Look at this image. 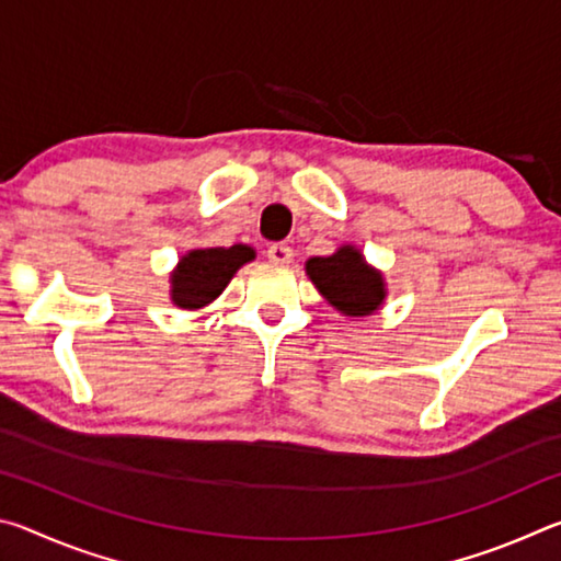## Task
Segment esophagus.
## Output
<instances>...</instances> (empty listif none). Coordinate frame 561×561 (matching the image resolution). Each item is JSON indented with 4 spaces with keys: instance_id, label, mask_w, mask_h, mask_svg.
Instances as JSON below:
<instances>
[{
    "instance_id": "34e87169",
    "label": "esophagus",
    "mask_w": 561,
    "mask_h": 561,
    "mask_svg": "<svg viewBox=\"0 0 561 561\" xmlns=\"http://www.w3.org/2000/svg\"><path fill=\"white\" fill-rule=\"evenodd\" d=\"M267 254H270V260L274 264H289L294 260L291 247H287V244H272L270 250H267Z\"/></svg>"
}]
</instances>
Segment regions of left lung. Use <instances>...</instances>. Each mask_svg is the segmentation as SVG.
I'll return each instance as SVG.
<instances>
[{
	"label": "left lung",
	"mask_w": 561,
	"mask_h": 561,
	"mask_svg": "<svg viewBox=\"0 0 561 561\" xmlns=\"http://www.w3.org/2000/svg\"><path fill=\"white\" fill-rule=\"evenodd\" d=\"M304 270L321 297L348 319L376 314L388 297L383 272L368 264L356 244H341L327 257H309Z\"/></svg>",
	"instance_id": "1"
}]
</instances>
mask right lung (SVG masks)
I'll return each mask as SVG.
<instances>
[{"label": "right lung", "instance_id": "add662e5", "mask_svg": "<svg viewBox=\"0 0 561 561\" xmlns=\"http://www.w3.org/2000/svg\"><path fill=\"white\" fill-rule=\"evenodd\" d=\"M254 257L257 252L250 244L187 250L170 272V301L185 311L205 309L220 297L237 270Z\"/></svg>", "mask_w": 561, "mask_h": 561}]
</instances>
